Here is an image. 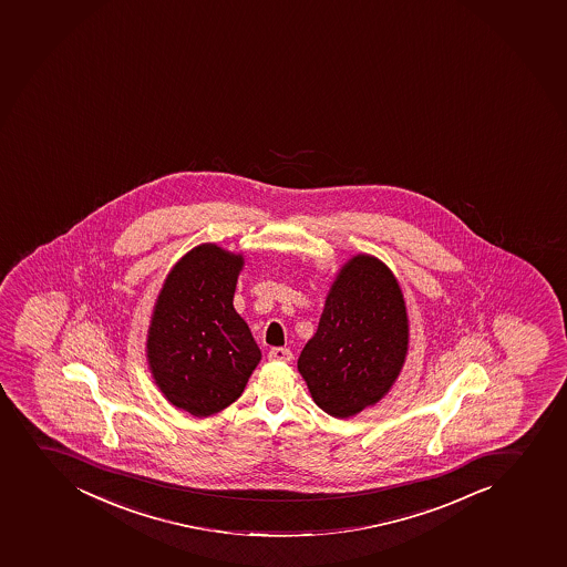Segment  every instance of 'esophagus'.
<instances>
[{"label":"esophagus","instance_id":"1","mask_svg":"<svg viewBox=\"0 0 567 567\" xmlns=\"http://www.w3.org/2000/svg\"><path fill=\"white\" fill-rule=\"evenodd\" d=\"M268 357L271 361L288 362L292 361L293 353L288 348H271Z\"/></svg>","mask_w":567,"mask_h":567}]
</instances>
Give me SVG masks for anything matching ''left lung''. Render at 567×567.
<instances>
[{
  "instance_id": "obj_1",
  "label": "left lung",
  "mask_w": 567,
  "mask_h": 567,
  "mask_svg": "<svg viewBox=\"0 0 567 567\" xmlns=\"http://www.w3.org/2000/svg\"><path fill=\"white\" fill-rule=\"evenodd\" d=\"M408 312L385 264L357 255L340 269L298 368L318 408L348 419L380 402L408 353Z\"/></svg>"
}]
</instances>
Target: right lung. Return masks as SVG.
Wrapping results in <instances>:
<instances>
[{"label": "right lung", "instance_id": "obj_1", "mask_svg": "<svg viewBox=\"0 0 567 567\" xmlns=\"http://www.w3.org/2000/svg\"><path fill=\"white\" fill-rule=\"evenodd\" d=\"M244 258L214 244L195 247L165 279L146 353L159 391L193 416L236 402L260 350L233 299Z\"/></svg>", "mask_w": 567, "mask_h": 567}]
</instances>
